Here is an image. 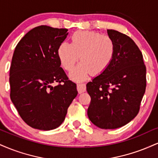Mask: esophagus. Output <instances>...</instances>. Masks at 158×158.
Returning a JSON list of instances; mask_svg holds the SVG:
<instances>
[{
	"instance_id": "1",
	"label": "esophagus",
	"mask_w": 158,
	"mask_h": 158,
	"mask_svg": "<svg viewBox=\"0 0 158 158\" xmlns=\"http://www.w3.org/2000/svg\"><path fill=\"white\" fill-rule=\"evenodd\" d=\"M77 90L79 94H81L86 90V86L85 84H77Z\"/></svg>"
}]
</instances>
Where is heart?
<instances>
[{
  "mask_svg": "<svg viewBox=\"0 0 158 158\" xmlns=\"http://www.w3.org/2000/svg\"><path fill=\"white\" fill-rule=\"evenodd\" d=\"M116 52L114 40L108 35L93 31H77L71 36V43L62 42L58 48L61 66L70 71L77 62H81L70 74L73 80L86 79L91 73L97 77L104 73L114 60Z\"/></svg>",
  "mask_w": 158,
  "mask_h": 158,
  "instance_id": "1",
  "label": "heart"
}]
</instances>
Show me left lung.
Instances as JSON below:
<instances>
[{
    "label": "left lung",
    "instance_id": "1",
    "mask_svg": "<svg viewBox=\"0 0 158 158\" xmlns=\"http://www.w3.org/2000/svg\"><path fill=\"white\" fill-rule=\"evenodd\" d=\"M116 52L106 71L86 85L91 98L88 116L95 126L114 129L131 121L139 113L146 91V68L142 52L129 36L108 30Z\"/></svg>",
    "mask_w": 158,
    "mask_h": 158
}]
</instances>
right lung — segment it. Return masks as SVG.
<instances>
[{
  "mask_svg": "<svg viewBox=\"0 0 158 158\" xmlns=\"http://www.w3.org/2000/svg\"><path fill=\"white\" fill-rule=\"evenodd\" d=\"M68 34L67 29L36 27L14 51L10 70L11 100L21 119L33 128H58L77 96V85L68 79L58 56V48Z\"/></svg>",
  "mask_w": 158,
  "mask_h": 158,
  "instance_id": "add662e5",
  "label": "right lung"
}]
</instances>
